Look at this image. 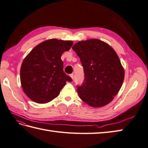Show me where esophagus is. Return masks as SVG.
<instances>
[{
	"mask_svg": "<svg viewBox=\"0 0 148 148\" xmlns=\"http://www.w3.org/2000/svg\"><path fill=\"white\" fill-rule=\"evenodd\" d=\"M70 77L71 78L72 80H74V75L73 74H71L70 75Z\"/></svg>",
	"mask_w": 148,
	"mask_h": 148,
	"instance_id": "1",
	"label": "esophagus"
}]
</instances>
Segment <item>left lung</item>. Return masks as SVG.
Segmentation results:
<instances>
[{
  "mask_svg": "<svg viewBox=\"0 0 148 148\" xmlns=\"http://www.w3.org/2000/svg\"><path fill=\"white\" fill-rule=\"evenodd\" d=\"M84 67V82L77 87L80 99L94 108L110 103L119 92L125 77L116 52L96 38L80 41L72 47Z\"/></svg>",
  "mask_w": 148,
  "mask_h": 148,
  "instance_id": "8db88e82",
  "label": "left lung"
}]
</instances>
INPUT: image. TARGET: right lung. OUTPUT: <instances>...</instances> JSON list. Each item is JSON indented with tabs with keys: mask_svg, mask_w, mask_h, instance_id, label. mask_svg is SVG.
Listing matches in <instances>:
<instances>
[{
	"mask_svg": "<svg viewBox=\"0 0 148 148\" xmlns=\"http://www.w3.org/2000/svg\"><path fill=\"white\" fill-rule=\"evenodd\" d=\"M71 40L49 39L32 49L23 61L21 84L25 94L33 101L45 104L58 96L71 77L63 71L62 54L70 50Z\"/></svg>",
	"mask_w": 148,
	"mask_h": 148,
	"instance_id": "add662e5",
	"label": "right lung"
}]
</instances>
